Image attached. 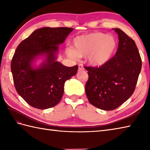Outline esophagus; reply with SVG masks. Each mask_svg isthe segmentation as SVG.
Returning a JSON list of instances; mask_svg holds the SVG:
<instances>
[{"label":"esophagus","instance_id":"34e87169","mask_svg":"<svg viewBox=\"0 0 150 150\" xmlns=\"http://www.w3.org/2000/svg\"><path fill=\"white\" fill-rule=\"evenodd\" d=\"M84 69V68L83 66H82V64H79V69H78V71H83Z\"/></svg>","mask_w":150,"mask_h":150}]
</instances>
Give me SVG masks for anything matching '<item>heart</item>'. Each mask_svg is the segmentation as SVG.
I'll return each instance as SVG.
<instances>
[{
	"label": "heart",
	"mask_w": 150,
	"mask_h": 150,
	"mask_svg": "<svg viewBox=\"0 0 150 150\" xmlns=\"http://www.w3.org/2000/svg\"><path fill=\"white\" fill-rule=\"evenodd\" d=\"M117 46V40L113 36L94 32L76 37L74 39L75 49L69 48L67 53L73 59L78 56L87 57L91 64L102 66L113 57Z\"/></svg>",
	"instance_id": "1"
}]
</instances>
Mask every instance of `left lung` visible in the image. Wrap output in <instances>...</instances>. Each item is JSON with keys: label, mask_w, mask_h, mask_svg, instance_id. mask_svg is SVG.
Instances as JSON below:
<instances>
[{"label": "left lung", "mask_w": 150, "mask_h": 150, "mask_svg": "<svg viewBox=\"0 0 150 150\" xmlns=\"http://www.w3.org/2000/svg\"><path fill=\"white\" fill-rule=\"evenodd\" d=\"M115 31L119 40L115 55L100 66H84L88 73L85 86L88 99L106 111L116 109L132 96L142 68L135 41L121 30Z\"/></svg>", "instance_id": "obj_1"}]
</instances>
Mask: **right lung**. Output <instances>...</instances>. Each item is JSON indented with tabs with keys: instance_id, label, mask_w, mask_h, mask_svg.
<instances>
[{
	"instance_id": "obj_1",
	"label": "right lung",
	"mask_w": 150,
	"mask_h": 150,
	"mask_svg": "<svg viewBox=\"0 0 150 150\" xmlns=\"http://www.w3.org/2000/svg\"><path fill=\"white\" fill-rule=\"evenodd\" d=\"M72 28H42L18 44L11 60L15 88L30 106L40 110L56 106L64 93L65 82L77 72L78 66L67 67L55 61L58 46L73 31ZM41 54L46 61L33 69L31 62Z\"/></svg>"
}]
</instances>
